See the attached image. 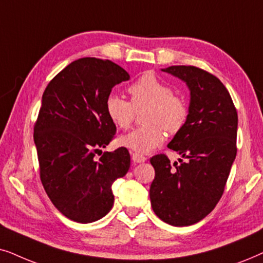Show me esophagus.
Returning a JSON list of instances; mask_svg holds the SVG:
<instances>
[{
  "instance_id": "obj_1",
  "label": "esophagus",
  "mask_w": 263,
  "mask_h": 263,
  "mask_svg": "<svg viewBox=\"0 0 263 263\" xmlns=\"http://www.w3.org/2000/svg\"><path fill=\"white\" fill-rule=\"evenodd\" d=\"M132 161H134L135 163H141V162H144V161L146 160V157L145 156H143V155H141V154H136V153H134L132 154Z\"/></svg>"
}]
</instances>
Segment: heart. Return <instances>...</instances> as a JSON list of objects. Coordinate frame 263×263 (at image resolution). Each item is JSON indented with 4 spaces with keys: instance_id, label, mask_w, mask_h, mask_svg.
<instances>
[{
    "instance_id": "obj_1",
    "label": "heart",
    "mask_w": 263,
    "mask_h": 263,
    "mask_svg": "<svg viewBox=\"0 0 263 263\" xmlns=\"http://www.w3.org/2000/svg\"><path fill=\"white\" fill-rule=\"evenodd\" d=\"M131 103L121 96L110 93L106 100V111L118 128L126 129L135 119V111H142L145 126L136 128L119 138V144L136 154H148L163 143L164 129L177 134L187 119V106L181 97L172 93L170 86L153 73H145L129 85Z\"/></svg>"
}]
</instances>
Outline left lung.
<instances>
[{"label":"left lung","instance_id":"8db88e82","mask_svg":"<svg viewBox=\"0 0 263 263\" xmlns=\"http://www.w3.org/2000/svg\"><path fill=\"white\" fill-rule=\"evenodd\" d=\"M190 90L184 127L167 146L183 161L171 163L163 154L150 159L155 179L150 185L153 211L172 226H190L204 219L221 198L237 155L238 115L225 85L195 66L162 68Z\"/></svg>","mask_w":263,"mask_h":263}]
</instances>
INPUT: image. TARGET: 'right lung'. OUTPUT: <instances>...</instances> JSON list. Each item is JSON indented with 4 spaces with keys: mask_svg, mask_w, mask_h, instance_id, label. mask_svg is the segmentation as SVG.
Masks as SVG:
<instances>
[{
    "mask_svg": "<svg viewBox=\"0 0 263 263\" xmlns=\"http://www.w3.org/2000/svg\"><path fill=\"white\" fill-rule=\"evenodd\" d=\"M129 74L109 60L83 58L55 76L42 96L33 139L41 180L52 204L76 222H93L113 207L111 185L127 173L128 150L106 148L117 132L106 100Z\"/></svg>",
    "mask_w": 263,
    "mask_h": 263,
    "instance_id": "obj_1",
    "label": "right lung"
}]
</instances>
